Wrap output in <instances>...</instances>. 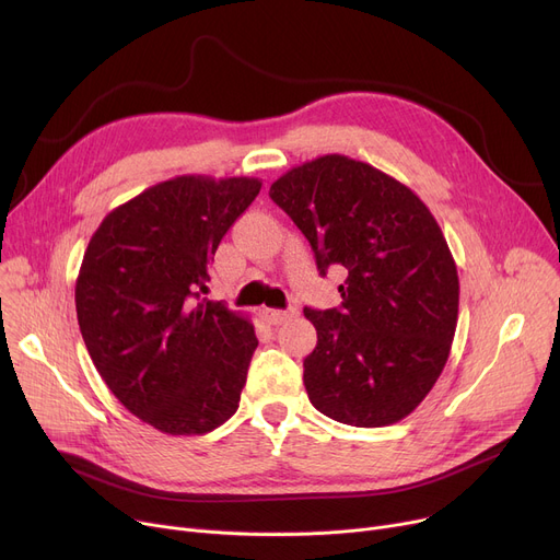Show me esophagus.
Instances as JSON below:
<instances>
[{"label":"esophagus","mask_w":560,"mask_h":560,"mask_svg":"<svg viewBox=\"0 0 560 560\" xmlns=\"http://www.w3.org/2000/svg\"><path fill=\"white\" fill-rule=\"evenodd\" d=\"M261 314H265V318H267L271 325H282V323H287L289 318L295 316V310H271V307H267Z\"/></svg>","instance_id":"1"}]
</instances>
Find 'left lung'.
Segmentation results:
<instances>
[{"label":"left lung","mask_w":560,"mask_h":560,"mask_svg":"<svg viewBox=\"0 0 560 560\" xmlns=\"http://www.w3.org/2000/svg\"><path fill=\"white\" fill-rule=\"evenodd\" d=\"M269 196L320 276L348 271L341 307H305L318 337L303 361L310 402L354 427L402 420L443 373L456 330L458 276L434 214L400 180L339 153L289 170Z\"/></svg>","instance_id":"8db88e82"}]
</instances>
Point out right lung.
Masks as SVG:
<instances>
[{
  "label": "right lung",
  "instance_id": "right-lung-1",
  "mask_svg": "<svg viewBox=\"0 0 560 560\" xmlns=\"http://www.w3.org/2000/svg\"><path fill=\"white\" fill-rule=\"evenodd\" d=\"M261 180L176 176L115 208L77 278V316L98 375L142 422L208 434L240 407L253 323L203 299L228 228Z\"/></svg>",
  "mask_w": 560,
  "mask_h": 560
}]
</instances>
